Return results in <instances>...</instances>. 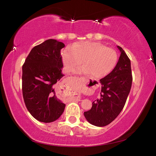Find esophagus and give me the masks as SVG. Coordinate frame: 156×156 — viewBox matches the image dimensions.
<instances>
[{
  "label": "esophagus",
  "instance_id": "1",
  "mask_svg": "<svg viewBox=\"0 0 156 156\" xmlns=\"http://www.w3.org/2000/svg\"><path fill=\"white\" fill-rule=\"evenodd\" d=\"M83 80L84 81V82H86V83H88V81H87V80H86V79H83ZM76 100H79V101H80V98H76Z\"/></svg>",
  "mask_w": 156,
  "mask_h": 156
}]
</instances>
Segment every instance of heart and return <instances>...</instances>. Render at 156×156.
Segmentation results:
<instances>
[{
  "instance_id": "obj_1",
  "label": "heart",
  "mask_w": 156,
  "mask_h": 156,
  "mask_svg": "<svg viewBox=\"0 0 156 156\" xmlns=\"http://www.w3.org/2000/svg\"><path fill=\"white\" fill-rule=\"evenodd\" d=\"M76 73L91 74L94 78H101L114 69L118 54L114 49L96 42L83 41L66 48L62 53L65 70L71 72L83 62Z\"/></svg>"
}]
</instances>
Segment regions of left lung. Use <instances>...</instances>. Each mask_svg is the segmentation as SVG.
<instances>
[{
	"instance_id": "1",
	"label": "left lung",
	"mask_w": 156,
	"mask_h": 156,
	"mask_svg": "<svg viewBox=\"0 0 156 156\" xmlns=\"http://www.w3.org/2000/svg\"><path fill=\"white\" fill-rule=\"evenodd\" d=\"M120 56L114 69L103 78L100 96L92 102L90 110L84 112L91 125L105 126L114 120L122 110L132 84L131 61L122 47L117 46Z\"/></svg>"
}]
</instances>
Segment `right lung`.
<instances>
[{
	"label": "right lung",
	"instance_id": "1",
	"mask_svg": "<svg viewBox=\"0 0 156 156\" xmlns=\"http://www.w3.org/2000/svg\"><path fill=\"white\" fill-rule=\"evenodd\" d=\"M64 43L49 39L36 45L23 65L22 89L25 106L31 115L42 122L56 120L65 104L57 97V82L64 76L60 50Z\"/></svg>",
	"mask_w": 156,
	"mask_h": 156
}]
</instances>
